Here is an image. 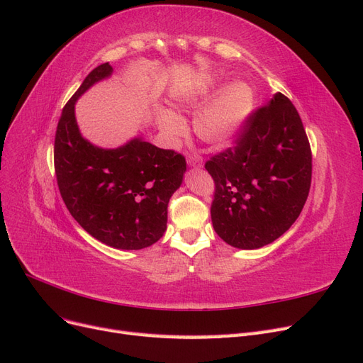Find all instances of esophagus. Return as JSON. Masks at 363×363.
I'll return each mask as SVG.
<instances>
[{"mask_svg": "<svg viewBox=\"0 0 363 363\" xmlns=\"http://www.w3.org/2000/svg\"><path fill=\"white\" fill-rule=\"evenodd\" d=\"M188 163L192 168H201L203 167V159L199 155H191L188 156Z\"/></svg>", "mask_w": 363, "mask_h": 363, "instance_id": "34e87169", "label": "esophagus"}]
</instances>
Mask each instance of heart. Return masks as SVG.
Listing matches in <instances>:
<instances>
[{
	"label": "heart",
	"instance_id": "heart-1",
	"mask_svg": "<svg viewBox=\"0 0 363 363\" xmlns=\"http://www.w3.org/2000/svg\"><path fill=\"white\" fill-rule=\"evenodd\" d=\"M219 80L212 74L195 79L175 98L179 104L195 107L211 96ZM252 106V92L245 83L227 86L212 103H208L195 118V131L204 142L212 145H224L232 140L242 127ZM162 130L169 138H179L184 133L183 121L172 113H163L160 118Z\"/></svg>",
	"mask_w": 363,
	"mask_h": 363
}]
</instances>
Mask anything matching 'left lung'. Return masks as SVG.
I'll list each match as a JSON object with an SVG mask.
<instances>
[{
  "label": "left lung",
  "instance_id": "left-lung-1",
  "mask_svg": "<svg viewBox=\"0 0 363 363\" xmlns=\"http://www.w3.org/2000/svg\"><path fill=\"white\" fill-rule=\"evenodd\" d=\"M215 194L212 224L228 245L256 250L279 239L300 216L312 182V151L301 118L277 92L252 111L233 145L204 164Z\"/></svg>",
  "mask_w": 363,
  "mask_h": 363
}]
</instances>
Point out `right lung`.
<instances>
[{"mask_svg": "<svg viewBox=\"0 0 363 363\" xmlns=\"http://www.w3.org/2000/svg\"><path fill=\"white\" fill-rule=\"evenodd\" d=\"M111 74L108 63L92 69L63 107L54 169L63 203L87 233L108 247L140 250L167 230L168 203L180 188L186 159L144 139L103 150L82 138L74 115L77 98Z\"/></svg>", "mask_w": 363, "mask_h": 363, "instance_id": "obj_1", "label": "right lung"}]
</instances>
